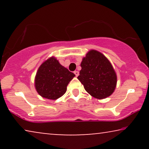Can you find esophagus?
I'll return each instance as SVG.
<instances>
[{"label":"esophagus","instance_id":"obj_1","mask_svg":"<svg viewBox=\"0 0 149 149\" xmlns=\"http://www.w3.org/2000/svg\"><path fill=\"white\" fill-rule=\"evenodd\" d=\"M74 74L76 75V77H78V76H79V71H77V70L74 71Z\"/></svg>","mask_w":149,"mask_h":149}]
</instances>
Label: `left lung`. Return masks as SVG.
<instances>
[{"mask_svg":"<svg viewBox=\"0 0 149 149\" xmlns=\"http://www.w3.org/2000/svg\"><path fill=\"white\" fill-rule=\"evenodd\" d=\"M77 77L91 96L104 99L115 91L117 74L111 63L100 52L90 50L83 58Z\"/></svg>","mask_w":149,"mask_h":149,"instance_id":"1","label":"left lung"}]
</instances>
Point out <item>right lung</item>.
<instances>
[{
  "label": "right lung",
  "instance_id": "right-lung-1",
  "mask_svg": "<svg viewBox=\"0 0 149 149\" xmlns=\"http://www.w3.org/2000/svg\"><path fill=\"white\" fill-rule=\"evenodd\" d=\"M74 77V73L62 66L55 57H51L38 69L34 80L36 90L42 97L54 100L66 93L67 85Z\"/></svg>",
  "mask_w": 149,
  "mask_h": 149
}]
</instances>
